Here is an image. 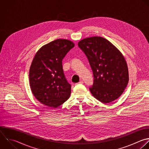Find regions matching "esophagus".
Wrapping results in <instances>:
<instances>
[{
	"label": "esophagus",
	"instance_id": "obj_1",
	"mask_svg": "<svg viewBox=\"0 0 149 149\" xmlns=\"http://www.w3.org/2000/svg\"><path fill=\"white\" fill-rule=\"evenodd\" d=\"M83 83H84V82H83V80H80L77 84H83Z\"/></svg>",
	"mask_w": 149,
	"mask_h": 149
}]
</instances>
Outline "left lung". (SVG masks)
<instances>
[{
  "mask_svg": "<svg viewBox=\"0 0 149 149\" xmlns=\"http://www.w3.org/2000/svg\"><path fill=\"white\" fill-rule=\"evenodd\" d=\"M78 45L93 70V84L89 88L92 95L104 104L116 100L129 81L127 66L122 54L109 41L100 37L84 38Z\"/></svg>",
  "mask_w": 149,
  "mask_h": 149,
  "instance_id": "1",
  "label": "left lung"
}]
</instances>
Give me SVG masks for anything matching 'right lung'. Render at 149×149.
<instances>
[{
  "label": "right lung",
  "mask_w": 149,
  "mask_h": 149,
  "mask_svg": "<svg viewBox=\"0 0 149 149\" xmlns=\"http://www.w3.org/2000/svg\"><path fill=\"white\" fill-rule=\"evenodd\" d=\"M74 47L69 40L58 39L36 53L30 69V84L33 95L42 104L56 108L69 98L71 85L65 78L62 62Z\"/></svg>",
  "instance_id": "1"
}]
</instances>
